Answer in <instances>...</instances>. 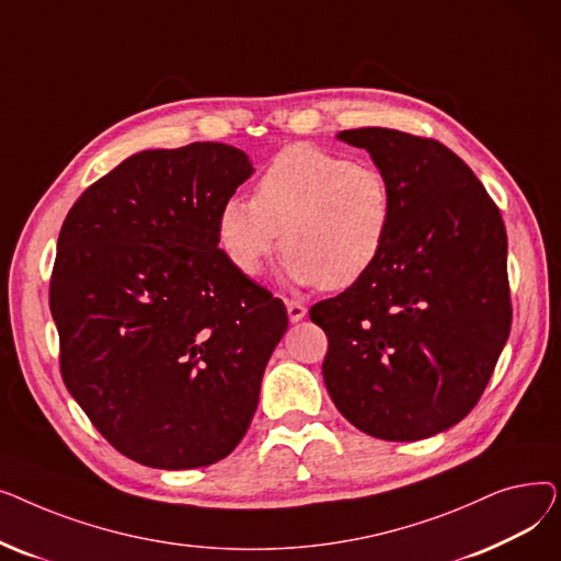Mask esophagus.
Returning <instances> with one entry per match:
<instances>
[{
  "mask_svg": "<svg viewBox=\"0 0 561 561\" xmlns=\"http://www.w3.org/2000/svg\"><path fill=\"white\" fill-rule=\"evenodd\" d=\"M286 311H288V320L290 322H300L307 316V307L296 302V300H288L286 302Z\"/></svg>",
  "mask_w": 561,
  "mask_h": 561,
  "instance_id": "1",
  "label": "esophagus"
}]
</instances>
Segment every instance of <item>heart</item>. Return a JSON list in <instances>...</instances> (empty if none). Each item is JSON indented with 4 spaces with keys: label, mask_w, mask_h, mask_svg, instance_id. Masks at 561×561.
<instances>
[{
    "label": "heart",
    "mask_w": 561,
    "mask_h": 561,
    "mask_svg": "<svg viewBox=\"0 0 561 561\" xmlns=\"http://www.w3.org/2000/svg\"><path fill=\"white\" fill-rule=\"evenodd\" d=\"M393 220L385 170L313 145H290L259 176L254 202H222L216 231L222 254L243 275H259L284 245L290 284L339 290L375 268Z\"/></svg>",
    "instance_id": "b5f03b06"
}]
</instances>
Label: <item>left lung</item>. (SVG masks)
I'll use <instances>...</instances> for the list:
<instances>
[{
    "mask_svg": "<svg viewBox=\"0 0 561 561\" xmlns=\"http://www.w3.org/2000/svg\"><path fill=\"white\" fill-rule=\"evenodd\" d=\"M336 138L385 170L396 220L375 268L309 311L330 341L322 379L357 430L427 438L478 404L507 343L505 225L473 170L438 140L385 127Z\"/></svg>",
    "mask_w": 561,
    "mask_h": 561,
    "instance_id": "obj_1",
    "label": "left lung"
}]
</instances>
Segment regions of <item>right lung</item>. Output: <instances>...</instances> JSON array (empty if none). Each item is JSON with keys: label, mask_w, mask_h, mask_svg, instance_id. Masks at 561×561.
Instances as JSON below:
<instances>
[{"label": "right lung", "mask_w": 561, "mask_h": 561, "mask_svg": "<svg viewBox=\"0 0 561 561\" xmlns=\"http://www.w3.org/2000/svg\"><path fill=\"white\" fill-rule=\"evenodd\" d=\"M254 172L222 142L145 150L70 209L49 282L70 396L108 444L152 468L227 457L282 341V300L218 248V211Z\"/></svg>", "instance_id": "add662e5"}]
</instances>
